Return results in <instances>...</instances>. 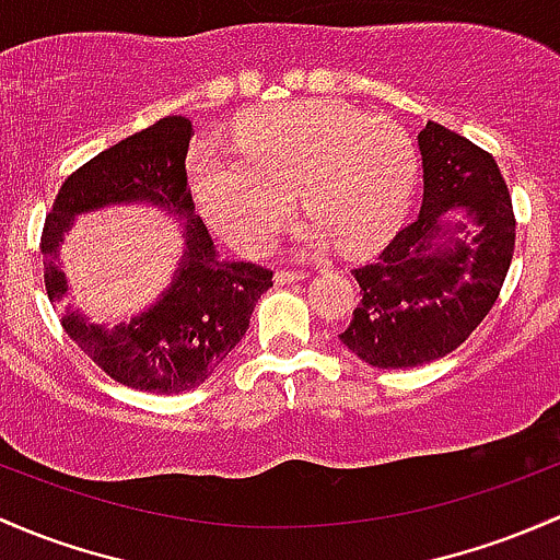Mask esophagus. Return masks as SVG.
<instances>
[{
    "label": "esophagus",
    "mask_w": 560,
    "mask_h": 560,
    "mask_svg": "<svg viewBox=\"0 0 560 560\" xmlns=\"http://www.w3.org/2000/svg\"><path fill=\"white\" fill-rule=\"evenodd\" d=\"M305 273H300V270H276L273 281L276 287H287V284H298V281H303Z\"/></svg>",
    "instance_id": "obj_1"
}]
</instances>
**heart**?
<instances>
[{
  "mask_svg": "<svg viewBox=\"0 0 560 560\" xmlns=\"http://www.w3.org/2000/svg\"><path fill=\"white\" fill-rule=\"evenodd\" d=\"M238 152L206 147L192 190L206 220L241 252L268 249L295 209L303 249L329 241L351 255L397 231L416 185V147L399 122L329 98L281 104L235 128Z\"/></svg>",
  "mask_w": 560,
  "mask_h": 560,
  "instance_id": "1",
  "label": "heart"
}]
</instances>
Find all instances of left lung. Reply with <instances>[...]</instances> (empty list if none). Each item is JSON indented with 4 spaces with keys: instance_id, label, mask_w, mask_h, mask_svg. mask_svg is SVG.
Wrapping results in <instances>:
<instances>
[{
    "instance_id": "1",
    "label": "left lung",
    "mask_w": 560,
    "mask_h": 560,
    "mask_svg": "<svg viewBox=\"0 0 560 560\" xmlns=\"http://www.w3.org/2000/svg\"><path fill=\"white\" fill-rule=\"evenodd\" d=\"M421 211L378 260L351 270L359 303L340 343L384 370L429 364L472 335L497 303L515 214L497 161L440 122L419 133Z\"/></svg>"
}]
</instances>
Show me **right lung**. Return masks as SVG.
Wrapping results in <instances>:
<instances>
[{"label": "right lung", "instance_id": "right-lung-1", "mask_svg": "<svg viewBox=\"0 0 560 560\" xmlns=\"http://www.w3.org/2000/svg\"><path fill=\"white\" fill-rule=\"evenodd\" d=\"M190 137L192 122L168 115L117 141L63 182L45 220V290L61 314L63 329L109 378L139 392L179 394L201 386L238 346L255 303L273 287L268 268L217 255L187 187ZM131 202L155 205L177 217L186 238L180 268L156 303L131 323L93 326L62 303V235L71 230L74 215Z\"/></svg>", "mask_w": 560, "mask_h": 560}]
</instances>
